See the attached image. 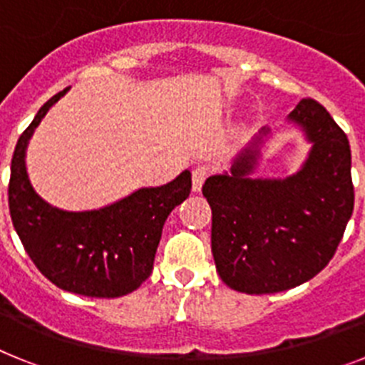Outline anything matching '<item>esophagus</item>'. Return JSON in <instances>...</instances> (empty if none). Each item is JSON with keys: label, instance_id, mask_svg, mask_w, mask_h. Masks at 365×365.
<instances>
[{"label": "esophagus", "instance_id": "esophagus-1", "mask_svg": "<svg viewBox=\"0 0 365 365\" xmlns=\"http://www.w3.org/2000/svg\"><path fill=\"white\" fill-rule=\"evenodd\" d=\"M208 173H210L208 166L193 168V172H192V188H193V192H199V190L202 188V185H205V180H206V177H208Z\"/></svg>", "mask_w": 365, "mask_h": 365}]
</instances>
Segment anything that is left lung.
I'll return each instance as SVG.
<instances>
[{"label":"left lung","mask_w":365,"mask_h":365,"mask_svg":"<svg viewBox=\"0 0 365 365\" xmlns=\"http://www.w3.org/2000/svg\"><path fill=\"white\" fill-rule=\"evenodd\" d=\"M289 122L312 144L287 179H254L263 128L234 159L230 172L206 179L212 254L219 276L247 294H272L314 278L336 252L354 206L347 135L327 109L299 100Z\"/></svg>","instance_id":"left-lung-1"}]
</instances>
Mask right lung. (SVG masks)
Listing matches in <instances>:
<instances>
[{
	"label": "right lung",
	"instance_id": "1",
	"mask_svg": "<svg viewBox=\"0 0 365 365\" xmlns=\"http://www.w3.org/2000/svg\"><path fill=\"white\" fill-rule=\"evenodd\" d=\"M67 89L47 100L19 135L9 182L12 225L32 263L54 285L91 298H118L150 278L164 222L190 195L192 173L185 170L168 185L140 188L100 210L67 212L45 202L29 180L25 150Z\"/></svg>",
	"mask_w": 365,
	"mask_h": 365
}]
</instances>
